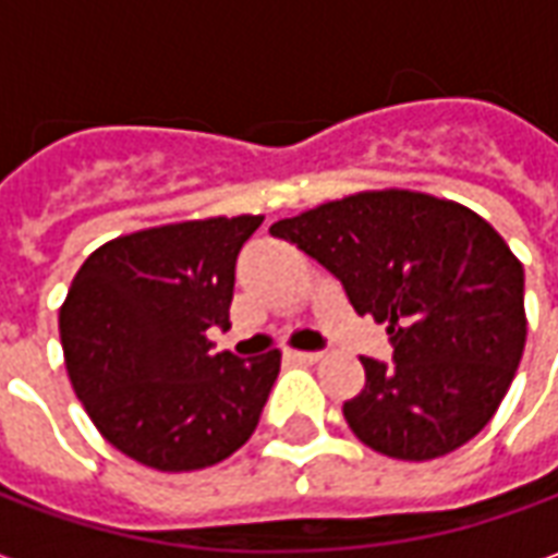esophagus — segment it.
Masks as SVG:
<instances>
[{
    "label": "esophagus",
    "mask_w": 558,
    "mask_h": 558,
    "mask_svg": "<svg viewBox=\"0 0 558 558\" xmlns=\"http://www.w3.org/2000/svg\"><path fill=\"white\" fill-rule=\"evenodd\" d=\"M287 359H292V362H302V364H314V362H319V359H323V355H319V352L287 350Z\"/></svg>",
    "instance_id": "1"
}]
</instances>
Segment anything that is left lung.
Listing matches in <instances>:
<instances>
[{
    "instance_id": "1",
    "label": "left lung",
    "mask_w": 558,
    "mask_h": 558,
    "mask_svg": "<svg viewBox=\"0 0 558 558\" xmlns=\"http://www.w3.org/2000/svg\"><path fill=\"white\" fill-rule=\"evenodd\" d=\"M386 323L395 364L362 359L343 418L367 448L433 460L484 430L526 347L523 266L472 208L421 191H362L268 227Z\"/></svg>"
}]
</instances>
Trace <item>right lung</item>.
<instances>
[{"label": "right lung", "mask_w": 558, "mask_h": 558, "mask_svg": "<svg viewBox=\"0 0 558 558\" xmlns=\"http://www.w3.org/2000/svg\"><path fill=\"white\" fill-rule=\"evenodd\" d=\"M263 215L163 223L92 251L59 307L65 367L107 442L158 472H194L256 430L280 352H215L235 256Z\"/></svg>", "instance_id": "right-lung-1"}]
</instances>
